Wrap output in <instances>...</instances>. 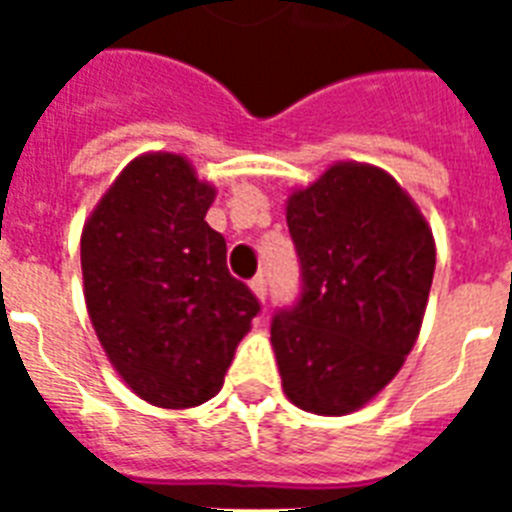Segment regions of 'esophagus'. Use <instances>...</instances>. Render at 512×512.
Here are the masks:
<instances>
[{"label":"esophagus","instance_id":"obj_1","mask_svg":"<svg viewBox=\"0 0 512 512\" xmlns=\"http://www.w3.org/2000/svg\"><path fill=\"white\" fill-rule=\"evenodd\" d=\"M249 289L255 292V297H257V300H260V303H265V295H268V281H265L263 273L249 281Z\"/></svg>","mask_w":512,"mask_h":512}]
</instances>
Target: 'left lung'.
Returning a JSON list of instances; mask_svg holds the SVG:
<instances>
[{"mask_svg": "<svg viewBox=\"0 0 512 512\" xmlns=\"http://www.w3.org/2000/svg\"><path fill=\"white\" fill-rule=\"evenodd\" d=\"M303 297L279 313L271 345L281 388L303 412L342 417L388 385L420 337L436 241L382 167L335 162L287 199Z\"/></svg>", "mask_w": 512, "mask_h": 512, "instance_id": "obj_1", "label": "left lung"}]
</instances>
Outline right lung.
Returning <instances> with one entry per match:
<instances>
[{
	"label": "right lung",
	"instance_id": "add662e5",
	"mask_svg": "<svg viewBox=\"0 0 512 512\" xmlns=\"http://www.w3.org/2000/svg\"><path fill=\"white\" fill-rule=\"evenodd\" d=\"M217 191L183 154L124 167L82 228L84 303L122 382L159 409L215 398L260 311L207 225Z\"/></svg>",
	"mask_w": 512,
	"mask_h": 512
}]
</instances>
